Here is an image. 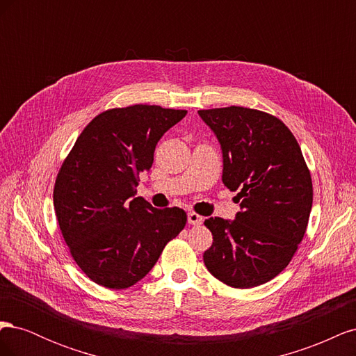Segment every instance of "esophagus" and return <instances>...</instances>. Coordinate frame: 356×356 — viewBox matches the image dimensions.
<instances>
[{
    "label": "esophagus",
    "mask_w": 356,
    "mask_h": 356,
    "mask_svg": "<svg viewBox=\"0 0 356 356\" xmlns=\"http://www.w3.org/2000/svg\"><path fill=\"white\" fill-rule=\"evenodd\" d=\"M188 224L191 225H200L203 222V217L196 212H188Z\"/></svg>",
    "instance_id": "esophagus-1"
}]
</instances>
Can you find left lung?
Wrapping results in <instances>:
<instances>
[{
  "label": "left lung",
  "mask_w": 356,
  "mask_h": 356,
  "mask_svg": "<svg viewBox=\"0 0 356 356\" xmlns=\"http://www.w3.org/2000/svg\"><path fill=\"white\" fill-rule=\"evenodd\" d=\"M222 149V182L241 212L211 217L213 242L203 252L211 275L233 288L272 281L303 241L314 202L310 170L293 132L277 117L245 106L200 110Z\"/></svg>",
  "instance_id": "left-lung-1"
}]
</instances>
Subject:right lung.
Wrapping results in <instances>:
<instances>
[{"label": "right lung", "mask_w": 356, "mask_h": 356, "mask_svg": "<svg viewBox=\"0 0 356 356\" xmlns=\"http://www.w3.org/2000/svg\"><path fill=\"white\" fill-rule=\"evenodd\" d=\"M186 110L131 105L96 115L58 172L53 204L71 257L90 281L124 289L152 270L187 213L135 197L163 134Z\"/></svg>", "instance_id": "obj_1"}]
</instances>
